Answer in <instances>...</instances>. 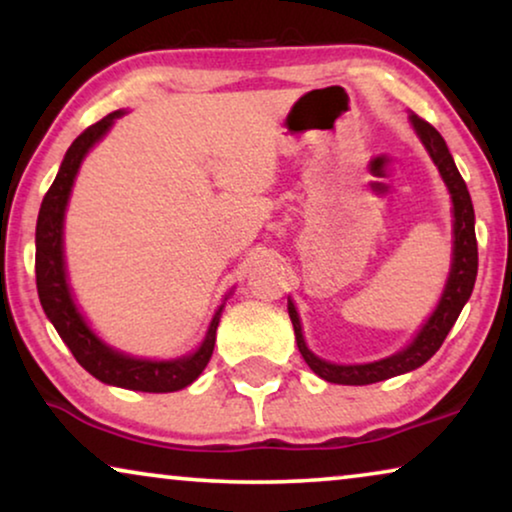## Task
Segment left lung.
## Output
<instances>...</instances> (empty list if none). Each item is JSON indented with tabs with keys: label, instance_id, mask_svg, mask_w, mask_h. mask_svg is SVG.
<instances>
[{
	"label": "left lung",
	"instance_id": "1",
	"mask_svg": "<svg viewBox=\"0 0 512 512\" xmlns=\"http://www.w3.org/2000/svg\"><path fill=\"white\" fill-rule=\"evenodd\" d=\"M408 121L419 137V142L429 153L433 165L438 167L440 179L447 186L452 200V258H450V272H447L443 293H440L436 307L426 317V321L419 326V331L412 335V340L398 352L384 356V359L368 361V363H333L321 359L307 347L303 324H300V314L296 310L289 296V317L293 324V333H296L298 352L303 354V359L314 375H319L321 380L333 382V384H352V387H363V384H375L389 377L410 373L424 366L433 354L438 352L443 340L450 333L454 321L459 319L461 310L471 298L475 275H478V242H475V212L471 193H468L466 181L461 179V174L454 165V158L450 149H447L445 139L440 137V132L422 121L417 114L408 111Z\"/></svg>",
	"mask_w": 512,
	"mask_h": 512
}]
</instances>
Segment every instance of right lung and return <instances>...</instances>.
<instances>
[{
  "label": "right lung",
  "mask_w": 512,
  "mask_h": 512,
  "mask_svg": "<svg viewBox=\"0 0 512 512\" xmlns=\"http://www.w3.org/2000/svg\"><path fill=\"white\" fill-rule=\"evenodd\" d=\"M125 114H128L125 109L111 111L102 121L90 125L74 139L65 158H62L58 177L44 195L37 219V235H34V242H37V263H34L37 291L48 321L55 326L62 342L74 354V359L90 375L104 384H111V387L149 391V394H170V391H179L198 380L209 359H212L216 328H219L226 300L233 296V289L223 296L221 305L216 307L205 338L193 352L181 354L177 359H142V356L125 354L121 349L111 347L109 342H104L95 333V328L83 317L81 307L76 305L67 277L65 214L69 198H72L76 174H79L81 163L86 160L90 149L97 142H102L104 135Z\"/></svg>",
  "instance_id": "1"
}]
</instances>
